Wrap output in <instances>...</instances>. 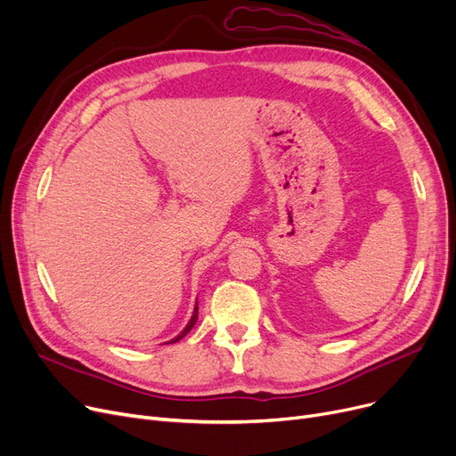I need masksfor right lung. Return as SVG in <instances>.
<instances>
[{"label": "right lung", "mask_w": 456, "mask_h": 456, "mask_svg": "<svg viewBox=\"0 0 456 456\" xmlns=\"http://www.w3.org/2000/svg\"><path fill=\"white\" fill-rule=\"evenodd\" d=\"M196 322H198V303H196V306H194V314H191V318H190V322L186 323V327L177 334V337H175L174 340H170L167 344H175V342H179L183 337H186V334L191 330V327L196 325Z\"/></svg>", "instance_id": "1"}]
</instances>
